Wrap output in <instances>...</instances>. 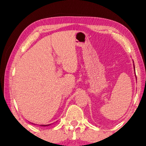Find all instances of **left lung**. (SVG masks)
<instances>
[{
	"label": "left lung",
	"mask_w": 146,
	"mask_h": 146,
	"mask_svg": "<svg viewBox=\"0 0 146 146\" xmlns=\"http://www.w3.org/2000/svg\"><path fill=\"white\" fill-rule=\"evenodd\" d=\"M133 66H134V71H135V64H134V62H133ZM136 78H137V76H136Z\"/></svg>",
	"instance_id": "1"
}]
</instances>
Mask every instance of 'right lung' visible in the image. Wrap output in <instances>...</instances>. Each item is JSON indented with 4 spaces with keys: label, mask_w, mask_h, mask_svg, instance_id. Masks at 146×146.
Returning <instances> with one entry per match:
<instances>
[{
    "label": "right lung",
    "mask_w": 146,
    "mask_h": 146,
    "mask_svg": "<svg viewBox=\"0 0 146 146\" xmlns=\"http://www.w3.org/2000/svg\"><path fill=\"white\" fill-rule=\"evenodd\" d=\"M51 124H47V125H40L41 126H44V127H46V126H49V125H50Z\"/></svg>",
    "instance_id": "obj_1"
}]
</instances>
